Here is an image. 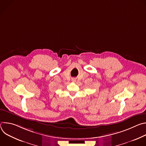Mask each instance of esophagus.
Wrapping results in <instances>:
<instances>
[{
    "label": "esophagus",
    "instance_id": "esophagus-1",
    "mask_svg": "<svg viewBox=\"0 0 146 146\" xmlns=\"http://www.w3.org/2000/svg\"><path fill=\"white\" fill-rule=\"evenodd\" d=\"M72 80H73V81H75V78H73Z\"/></svg>",
    "mask_w": 146,
    "mask_h": 146
}]
</instances>
